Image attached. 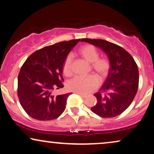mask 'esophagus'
Here are the masks:
<instances>
[{
	"label": "esophagus",
	"mask_w": 154,
	"mask_h": 154,
	"mask_svg": "<svg viewBox=\"0 0 154 154\" xmlns=\"http://www.w3.org/2000/svg\"><path fill=\"white\" fill-rule=\"evenodd\" d=\"M75 93L76 94H79L80 96H81L82 97H83V98H85L86 97H87V95H85V94H81V93H79V92H75Z\"/></svg>",
	"instance_id": "esophagus-1"
}]
</instances>
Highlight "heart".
I'll use <instances>...</instances> for the list:
<instances>
[{
  "instance_id": "heart-1",
  "label": "heart",
  "mask_w": 154,
  "mask_h": 154,
  "mask_svg": "<svg viewBox=\"0 0 154 154\" xmlns=\"http://www.w3.org/2000/svg\"><path fill=\"white\" fill-rule=\"evenodd\" d=\"M79 54L88 62L91 63V69L98 75L100 79L104 78L109 73L111 64L106 57H99L98 50L92 45H85L80 48ZM63 73L67 77L73 74L72 59L71 56H67L62 66ZM98 81L94 75L85 77L76 76L68 83L67 87L71 91L79 92L83 94H88L94 91L97 88Z\"/></svg>"
}]
</instances>
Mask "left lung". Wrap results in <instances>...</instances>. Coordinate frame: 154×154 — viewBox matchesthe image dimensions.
Wrapping results in <instances>:
<instances>
[{"instance_id":"8db88e82","label":"left lung","mask_w":154,"mask_h":154,"mask_svg":"<svg viewBox=\"0 0 154 154\" xmlns=\"http://www.w3.org/2000/svg\"><path fill=\"white\" fill-rule=\"evenodd\" d=\"M81 41L101 48L111 64L106 81L94 94L97 102L91 111L103 118L121 114L131 104L138 90L139 71L135 61L124 48L105 40L83 38Z\"/></svg>"}]
</instances>
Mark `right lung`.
Wrapping results in <instances>:
<instances>
[{"mask_svg": "<svg viewBox=\"0 0 154 154\" xmlns=\"http://www.w3.org/2000/svg\"><path fill=\"white\" fill-rule=\"evenodd\" d=\"M80 41L74 39L46 46L31 54L23 64L18 75L17 94L29 116L50 121L64 112L71 93L54 96L52 92L64 87L63 64Z\"/></svg>", "mask_w": 154, "mask_h": 154, "instance_id": "add662e5", "label": "right lung"}]
</instances>
